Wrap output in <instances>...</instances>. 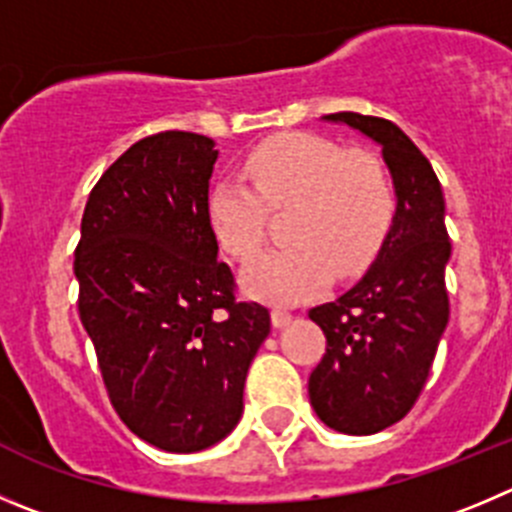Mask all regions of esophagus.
I'll return each instance as SVG.
<instances>
[{"mask_svg": "<svg viewBox=\"0 0 512 512\" xmlns=\"http://www.w3.org/2000/svg\"><path fill=\"white\" fill-rule=\"evenodd\" d=\"M270 318H272V326H275V328H283V326H288L290 321H293L295 315L290 313V310H285V308H272Z\"/></svg>", "mask_w": 512, "mask_h": 512, "instance_id": "obj_1", "label": "esophagus"}]
</instances>
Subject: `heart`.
<instances>
[{
  "label": "heart",
  "mask_w": 512,
  "mask_h": 512,
  "mask_svg": "<svg viewBox=\"0 0 512 512\" xmlns=\"http://www.w3.org/2000/svg\"><path fill=\"white\" fill-rule=\"evenodd\" d=\"M252 186L219 179L209 189L207 219L214 240L234 260H250L265 242L272 212H288V240L242 270V288L265 303L310 298L338 275L371 262L389 234L396 191L384 161L346 151L318 133H285L245 161Z\"/></svg>",
  "instance_id": "b5f03b06"
}]
</instances>
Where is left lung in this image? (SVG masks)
<instances>
[{
    "mask_svg": "<svg viewBox=\"0 0 512 512\" xmlns=\"http://www.w3.org/2000/svg\"><path fill=\"white\" fill-rule=\"evenodd\" d=\"M381 146L396 212L374 265L348 293L310 308L326 333V353L308 379L310 404L343 434H374L407 417L432 369L450 318L444 267L452 245L444 197L427 156L396 123L331 113Z\"/></svg>",
    "mask_w": 512,
    "mask_h": 512,
    "instance_id": "left-lung-1",
    "label": "left lung"
}]
</instances>
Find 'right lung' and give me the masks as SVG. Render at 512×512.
Here are the masks:
<instances>
[{"mask_svg":"<svg viewBox=\"0 0 512 512\" xmlns=\"http://www.w3.org/2000/svg\"><path fill=\"white\" fill-rule=\"evenodd\" d=\"M219 151L164 131L133 143L90 191L75 250L78 310L113 409L143 442L199 452L242 417L260 303L234 300L207 219Z\"/></svg>","mask_w":512,"mask_h":512,"instance_id":"add662e5","label":"right lung"}]
</instances>
